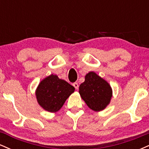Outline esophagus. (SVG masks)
<instances>
[{
  "mask_svg": "<svg viewBox=\"0 0 149 149\" xmlns=\"http://www.w3.org/2000/svg\"><path fill=\"white\" fill-rule=\"evenodd\" d=\"M73 87H74V88L76 89V90H78V88H79V85H78V84L77 83H74L73 84Z\"/></svg>",
  "mask_w": 149,
  "mask_h": 149,
  "instance_id": "1",
  "label": "esophagus"
}]
</instances>
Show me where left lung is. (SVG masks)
I'll list each match as a JSON object with an SVG mask.
<instances>
[{"label": "left lung", "mask_w": 149, "mask_h": 149, "mask_svg": "<svg viewBox=\"0 0 149 149\" xmlns=\"http://www.w3.org/2000/svg\"><path fill=\"white\" fill-rule=\"evenodd\" d=\"M79 94L88 107L94 111H101L110 104L113 90L110 84L94 71L85 76L80 85Z\"/></svg>", "instance_id": "1"}]
</instances>
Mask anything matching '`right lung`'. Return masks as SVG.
<instances>
[{
	"label": "right lung",
	"mask_w": 149,
	"mask_h": 149,
	"mask_svg": "<svg viewBox=\"0 0 149 149\" xmlns=\"http://www.w3.org/2000/svg\"><path fill=\"white\" fill-rule=\"evenodd\" d=\"M74 91V87L69 83L51 74L40 82L35 94L38 103L44 110L56 113Z\"/></svg>",
	"instance_id": "right-lung-1"
}]
</instances>
